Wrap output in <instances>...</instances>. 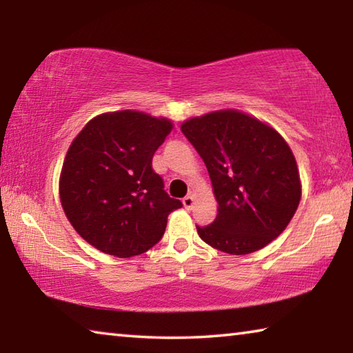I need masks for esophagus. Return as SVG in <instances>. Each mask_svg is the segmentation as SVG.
I'll use <instances>...</instances> for the list:
<instances>
[{"label":"esophagus","mask_w":353,"mask_h":353,"mask_svg":"<svg viewBox=\"0 0 353 353\" xmlns=\"http://www.w3.org/2000/svg\"><path fill=\"white\" fill-rule=\"evenodd\" d=\"M182 204H183V207L185 208H193V205H194V196L193 194H188V196H185V198L182 199Z\"/></svg>","instance_id":"1"}]
</instances>
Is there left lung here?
I'll use <instances>...</instances> for the list:
<instances>
[{
    "label": "left lung",
    "instance_id": "1",
    "mask_svg": "<svg viewBox=\"0 0 353 353\" xmlns=\"http://www.w3.org/2000/svg\"><path fill=\"white\" fill-rule=\"evenodd\" d=\"M182 132L204 160L218 214L199 236L230 255L260 250L282 234L302 196L288 143L268 123L224 109L190 118Z\"/></svg>",
    "mask_w": 353,
    "mask_h": 353
}]
</instances>
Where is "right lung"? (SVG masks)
Here are the masks:
<instances>
[{
    "mask_svg": "<svg viewBox=\"0 0 353 353\" xmlns=\"http://www.w3.org/2000/svg\"><path fill=\"white\" fill-rule=\"evenodd\" d=\"M172 121L118 110L92 118L68 148L59 194L71 225L93 248L129 259L160 241L182 207L163 190L152 157Z\"/></svg>",
    "mask_w": 353,
    "mask_h": 353,
    "instance_id": "1",
    "label": "right lung"
}]
</instances>
